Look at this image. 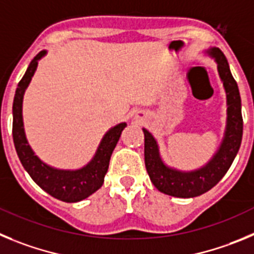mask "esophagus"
I'll use <instances>...</instances> for the list:
<instances>
[{"instance_id":"1","label":"esophagus","mask_w":254,"mask_h":254,"mask_svg":"<svg viewBox=\"0 0 254 254\" xmlns=\"http://www.w3.org/2000/svg\"><path fill=\"white\" fill-rule=\"evenodd\" d=\"M135 119H136V120H140V119H141V114L138 113V115L135 116Z\"/></svg>"}]
</instances>
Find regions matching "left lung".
<instances>
[{"instance_id":"8db88e82","label":"left lung","mask_w":254,"mask_h":254,"mask_svg":"<svg viewBox=\"0 0 254 254\" xmlns=\"http://www.w3.org/2000/svg\"><path fill=\"white\" fill-rule=\"evenodd\" d=\"M214 59L227 95V123L220 145L211 158L196 170L182 171L171 167L163 161L159 144L150 131L143 127L144 159L145 168L158 191L175 197H196L215 186L232 166L238 153L243 135L242 102L238 84L233 78L229 64L221 50L211 48L204 52Z\"/></svg>"}]
</instances>
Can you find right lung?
<instances>
[{"label":"right lung","instance_id":"add662e5","mask_svg":"<svg viewBox=\"0 0 254 254\" xmlns=\"http://www.w3.org/2000/svg\"><path fill=\"white\" fill-rule=\"evenodd\" d=\"M47 56V50H42L27 67L24 77L17 84L12 105V136L19 159L30 177L45 192L64 202H78L96 192L104 184L105 175L109 168L111 154L115 149L122 131L127 123H120L107 130L102 136L92 159L86 166L77 170H63L50 166L39 158L33 150L24 127L22 101L27 86L30 84L38 62Z\"/></svg>","mask_w":254,"mask_h":254}]
</instances>
